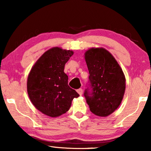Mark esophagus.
<instances>
[{
	"instance_id": "esophagus-1",
	"label": "esophagus",
	"mask_w": 151,
	"mask_h": 151,
	"mask_svg": "<svg viewBox=\"0 0 151 151\" xmlns=\"http://www.w3.org/2000/svg\"><path fill=\"white\" fill-rule=\"evenodd\" d=\"M82 88H79V89L77 90V92L78 93V94L80 95V96H82Z\"/></svg>"
}]
</instances>
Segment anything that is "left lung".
<instances>
[{
	"label": "left lung",
	"instance_id": "obj_1",
	"mask_svg": "<svg viewBox=\"0 0 151 151\" xmlns=\"http://www.w3.org/2000/svg\"><path fill=\"white\" fill-rule=\"evenodd\" d=\"M89 84L84 93L93 114L106 117L118 108L126 88V80L114 57L103 48H91L85 53Z\"/></svg>",
	"mask_w": 151,
	"mask_h": 151
}]
</instances>
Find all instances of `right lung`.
<instances>
[{
  "label": "right lung",
  "mask_w": 151,
  "mask_h": 151,
  "mask_svg": "<svg viewBox=\"0 0 151 151\" xmlns=\"http://www.w3.org/2000/svg\"><path fill=\"white\" fill-rule=\"evenodd\" d=\"M73 52L53 47L47 51L32 67L27 79V93L34 106L55 117L69 111L79 94L68 85L64 68Z\"/></svg>",
  "instance_id": "1"
}]
</instances>
